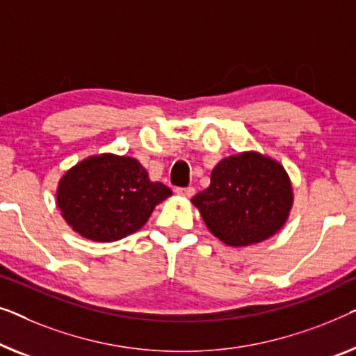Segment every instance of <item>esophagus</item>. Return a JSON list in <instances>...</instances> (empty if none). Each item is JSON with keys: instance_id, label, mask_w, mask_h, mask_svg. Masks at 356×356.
Wrapping results in <instances>:
<instances>
[{"instance_id": "esophagus-1", "label": "esophagus", "mask_w": 356, "mask_h": 356, "mask_svg": "<svg viewBox=\"0 0 356 356\" xmlns=\"http://www.w3.org/2000/svg\"><path fill=\"white\" fill-rule=\"evenodd\" d=\"M176 192H177V195H182V197H185V198H190V197H193L195 188L193 187H177Z\"/></svg>"}]
</instances>
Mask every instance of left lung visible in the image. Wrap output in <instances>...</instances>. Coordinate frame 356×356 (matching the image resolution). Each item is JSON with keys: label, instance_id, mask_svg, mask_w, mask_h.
<instances>
[{"label": "left lung", "instance_id": "1", "mask_svg": "<svg viewBox=\"0 0 356 356\" xmlns=\"http://www.w3.org/2000/svg\"><path fill=\"white\" fill-rule=\"evenodd\" d=\"M292 202L284 168L254 152L224 158L213 169L209 187L192 198L211 234L230 247H247L276 234Z\"/></svg>", "mask_w": 356, "mask_h": 356}]
</instances>
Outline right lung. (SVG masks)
<instances>
[{
    "label": "right lung",
    "instance_id": "obj_1",
    "mask_svg": "<svg viewBox=\"0 0 356 356\" xmlns=\"http://www.w3.org/2000/svg\"><path fill=\"white\" fill-rule=\"evenodd\" d=\"M169 195L171 188L152 182L137 159L99 154L64 174L58 185V207L82 237L114 242L137 232Z\"/></svg>",
    "mask_w": 356,
    "mask_h": 356
}]
</instances>
